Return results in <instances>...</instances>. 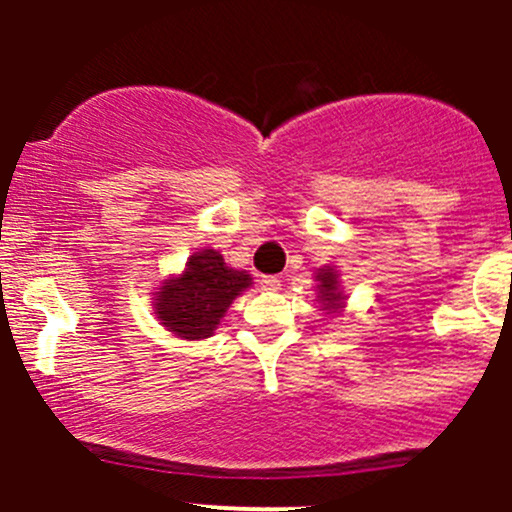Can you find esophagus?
I'll return each mask as SVG.
<instances>
[{"label": "esophagus", "instance_id": "esophagus-1", "mask_svg": "<svg viewBox=\"0 0 512 512\" xmlns=\"http://www.w3.org/2000/svg\"><path fill=\"white\" fill-rule=\"evenodd\" d=\"M260 285H262V289H267V292H277V289L282 287V285H280V277H272V275L262 277Z\"/></svg>", "mask_w": 512, "mask_h": 512}]
</instances>
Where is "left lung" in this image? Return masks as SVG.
Here are the masks:
<instances>
[{"label": "left lung", "instance_id": "obj_1", "mask_svg": "<svg viewBox=\"0 0 512 512\" xmlns=\"http://www.w3.org/2000/svg\"><path fill=\"white\" fill-rule=\"evenodd\" d=\"M319 280V297H322L324 309H339L342 304V294L337 292V275L332 270H322L317 275Z\"/></svg>", "mask_w": 512, "mask_h": 512}]
</instances>
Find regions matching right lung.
Here are the masks:
<instances>
[{"label": "right lung", "instance_id": "1", "mask_svg": "<svg viewBox=\"0 0 512 512\" xmlns=\"http://www.w3.org/2000/svg\"><path fill=\"white\" fill-rule=\"evenodd\" d=\"M250 280L247 272L227 267L220 252L203 250L190 257L183 275L160 287L156 314L178 337L205 339Z\"/></svg>", "mask_w": 512, "mask_h": 512}]
</instances>
